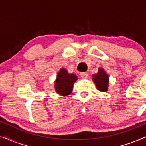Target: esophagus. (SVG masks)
I'll return each instance as SVG.
<instances>
[{"mask_svg": "<svg viewBox=\"0 0 146 146\" xmlns=\"http://www.w3.org/2000/svg\"><path fill=\"white\" fill-rule=\"evenodd\" d=\"M81 78L83 79H86L88 78V73H86V72H82V73H80Z\"/></svg>", "mask_w": 146, "mask_h": 146, "instance_id": "1", "label": "esophagus"}]
</instances>
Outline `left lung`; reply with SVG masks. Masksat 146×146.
Instances as JSON below:
<instances>
[{"mask_svg": "<svg viewBox=\"0 0 146 146\" xmlns=\"http://www.w3.org/2000/svg\"><path fill=\"white\" fill-rule=\"evenodd\" d=\"M92 80L99 91H101V92H107L108 91L109 75L105 73L103 68H99L98 73L92 75Z\"/></svg>", "mask_w": 146, "mask_h": 146, "instance_id": "8db88e82", "label": "left lung"}]
</instances>
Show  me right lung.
<instances>
[{"mask_svg": "<svg viewBox=\"0 0 146 146\" xmlns=\"http://www.w3.org/2000/svg\"><path fill=\"white\" fill-rule=\"evenodd\" d=\"M77 80L76 75L69 74L65 68H62L58 73L55 82L56 92L62 96L68 95L72 92L73 84Z\"/></svg>", "mask_w": 146, "mask_h": 146, "instance_id": "add662e5", "label": "right lung"}]
</instances>
